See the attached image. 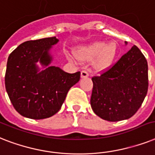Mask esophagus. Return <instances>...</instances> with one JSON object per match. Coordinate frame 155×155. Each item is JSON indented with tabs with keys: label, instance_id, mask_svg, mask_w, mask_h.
Returning <instances> with one entry per match:
<instances>
[{
	"label": "esophagus",
	"instance_id": "esophagus-1",
	"mask_svg": "<svg viewBox=\"0 0 155 155\" xmlns=\"http://www.w3.org/2000/svg\"><path fill=\"white\" fill-rule=\"evenodd\" d=\"M89 77V73L85 70H83V71L81 72V78H87Z\"/></svg>",
	"mask_w": 155,
	"mask_h": 155
}]
</instances>
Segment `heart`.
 I'll list each match as a JSON object with an SVG mask.
<instances>
[{"label": "heart", "mask_w": 155, "mask_h": 155, "mask_svg": "<svg viewBox=\"0 0 155 155\" xmlns=\"http://www.w3.org/2000/svg\"><path fill=\"white\" fill-rule=\"evenodd\" d=\"M78 55L82 60L95 59L94 65L97 70L108 69L117 55V45L114 41L106 44L104 41H95L81 47Z\"/></svg>", "instance_id": "obj_1"}]
</instances>
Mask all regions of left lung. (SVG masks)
<instances>
[{
    "label": "left lung",
    "instance_id": "left-lung-1",
    "mask_svg": "<svg viewBox=\"0 0 155 155\" xmlns=\"http://www.w3.org/2000/svg\"><path fill=\"white\" fill-rule=\"evenodd\" d=\"M92 81L90 105L95 114L109 122L128 119L140 108L147 96V59L134 45L110 70L92 78Z\"/></svg>",
    "mask_w": 155,
    "mask_h": 155
}]
</instances>
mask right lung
Masks as SVG:
<instances>
[{"label": "right lung", "instance_id": "obj_1", "mask_svg": "<svg viewBox=\"0 0 155 155\" xmlns=\"http://www.w3.org/2000/svg\"><path fill=\"white\" fill-rule=\"evenodd\" d=\"M58 41L56 37L28 41L8 56L6 91L15 110L24 117L44 119L54 115L80 80V72L69 74L50 65L54 60L50 50Z\"/></svg>", "mask_w": 155, "mask_h": 155}]
</instances>
